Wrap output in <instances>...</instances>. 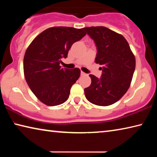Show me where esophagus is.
Returning <instances> with one entry per match:
<instances>
[{
  "label": "esophagus",
  "instance_id": "obj_1",
  "mask_svg": "<svg viewBox=\"0 0 157 157\" xmlns=\"http://www.w3.org/2000/svg\"><path fill=\"white\" fill-rule=\"evenodd\" d=\"M81 75H86V74L85 73H84L83 71H81Z\"/></svg>",
  "mask_w": 157,
  "mask_h": 157
}]
</instances>
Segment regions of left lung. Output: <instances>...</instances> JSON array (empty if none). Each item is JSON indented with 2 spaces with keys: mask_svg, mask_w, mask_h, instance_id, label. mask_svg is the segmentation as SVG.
<instances>
[{
  "mask_svg": "<svg viewBox=\"0 0 157 157\" xmlns=\"http://www.w3.org/2000/svg\"><path fill=\"white\" fill-rule=\"evenodd\" d=\"M83 29L96 45L95 63L102 66L100 79L89 75L91 84L84 89L85 96L92 104L111 105L129 88L136 66L135 57L121 34L103 26Z\"/></svg>",
  "mask_w": 157,
  "mask_h": 157,
  "instance_id": "left-lung-1",
  "label": "left lung"
}]
</instances>
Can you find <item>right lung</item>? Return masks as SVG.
<instances>
[{
    "label": "right lung",
    "mask_w": 157,
    "mask_h": 157,
    "mask_svg": "<svg viewBox=\"0 0 157 157\" xmlns=\"http://www.w3.org/2000/svg\"><path fill=\"white\" fill-rule=\"evenodd\" d=\"M84 29L71 27L48 28L34 38L23 59L25 80L38 99L48 106L65 102L80 70L62 68V58L75 42L86 35Z\"/></svg>",
    "instance_id": "right-lung-1"
}]
</instances>
